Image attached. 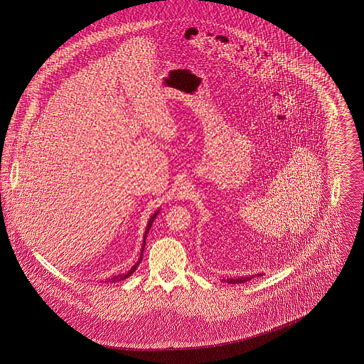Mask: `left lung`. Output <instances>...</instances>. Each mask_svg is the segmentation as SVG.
<instances>
[{
	"label": "left lung",
	"mask_w": 364,
	"mask_h": 364,
	"mask_svg": "<svg viewBox=\"0 0 364 364\" xmlns=\"http://www.w3.org/2000/svg\"><path fill=\"white\" fill-rule=\"evenodd\" d=\"M263 273H258V274H252V276H242V277L239 278H226V279H223V281H225L228 284H242V282H245V281H250V279H252L254 277H260Z\"/></svg>",
	"instance_id": "left-lung-1"
}]
</instances>
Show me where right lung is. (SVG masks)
<instances>
[{"label":"right lung","mask_w":364,"mask_h":364,"mask_svg":"<svg viewBox=\"0 0 364 364\" xmlns=\"http://www.w3.org/2000/svg\"><path fill=\"white\" fill-rule=\"evenodd\" d=\"M158 213H159V210H156V213L150 217V220H149V224L146 226V230H144V235H143V245H141V251H140V257H139L138 262L131 267V270L128 272V273H122V274H119V276H113V277L109 278L107 279V282H119V281H122V279H125V278L129 277L132 273H135V270L138 269L139 263H140V260L143 258V250H144V245H146V237H147V233H149V230H150V228L153 225V223H154V220L156 218V215H158Z\"/></svg>","instance_id":"obj_1"}]
</instances>
